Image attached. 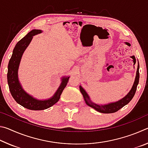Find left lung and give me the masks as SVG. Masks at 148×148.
I'll list each match as a JSON object with an SVG mask.
<instances>
[{"instance_id": "obj_1", "label": "left lung", "mask_w": 148, "mask_h": 148, "mask_svg": "<svg viewBox=\"0 0 148 148\" xmlns=\"http://www.w3.org/2000/svg\"><path fill=\"white\" fill-rule=\"evenodd\" d=\"M139 68H140L139 62H138V61L137 71H136V77H135L133 86H132L131 89L130 90V91L127 93V95H125L123 98H122L121 99H120L117 101L110 102V103H108V104H97L91 101V98H90L89 95L87 94V92L86 91V90H85L81 86H79L80 92H82V95H83L85 102H86L87 106H89V107H91L92 108L95 109L96 111L101 112V113H102V114H111V113H114V112L118 111V110L121 109V108H123V106H125V105L128 104L134 96V94L136 91L137 86L139 82V77H140Z\"/></svg>"}]
</instances>
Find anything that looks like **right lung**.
Instances as JSON below:
<instances>
[{
  "instance_id": "1",
  "label": "right lung",
  "mask_w": 148,
  "mask_h": 148,
  "mask_svg": "<svg viewBox=\"0 0 148 148\" xmlns=\"http://www.w3.org/2000/svg\"><path fill=\"white\" fill-rule=\"evenodd\" d=\"M42 32V30L33 29L17 42L13 50L8 66L7 79L12 96L19 104L31 110H43L49 108L57 103L59 101L62 91L66 86L70 77V76H62L61 83L56 92L53 96L47 99L40 100L35 98L27 92L23 88L18 77V70L22 56L31 43L34 35Z\"/></svg>"
}]
</instances>
